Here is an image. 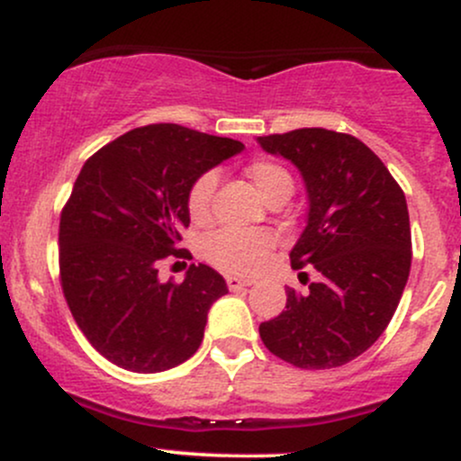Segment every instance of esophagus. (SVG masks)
<instances>
[{"label":"esophagus","mask_w":461,"mask_h":461,"mask_svg":"<svg viewBox=\"0 0 461 461\" xmlns=\"http://www.w3.org/2000/svg\"><path fill=\"white\" fill-rule=\"evenodd\" d=\"M225 282H227V288H230V290L247 288V285H251V284H253L251 279H245V277H236V275H227V277H225Z\"/></svg>","instance_id":"34e87169"}]
</instances>
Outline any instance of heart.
I'll use <instances>...</instances> for the list:
<instances>
[{
	"mask_svg": "<svg viewBox=\"0 0 461 461\" xmlns=\"http://www.w3.org/2000/svg\"><path fill=\"white\" fill-rule=\"evenodd\" d=\"M245 173L268 203L277 197L288 199L293 194V176L284 164L268 160V158H256L247 164ZM216 184H219L216 173L208 171L194 179L190 186L186 208L194 223H205L210 219ZM273 247L275 236L267 230H221L205 240L203 256L225 273L251 275L262 267Z\"/></svg>",
	"mask_w": 461,
	"mask_h": 461,
	"instance_id": "b5f03b06",
	"label": "heart"
}]
</instances>
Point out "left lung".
<instances>
[{"instance_id": "left-lung-1", "label": "left lung", "mask_w": 461, "mask_h": 461, "mask_svg": "<svg viewBox=\"0 0 461 461\" xmlns=\"http://www.w3.org/2000/svg\"><path fill=\"white\" fill-rule=\"evenodd\" d=\"M258 142L303 177L308 225L290 262L319 271L305 294L285 290V310L262 322L260 338L293 366H342L382 336L410 277L405 194L385 164L351 134L303 128L258 136Z\"/></svg>"}]
</instances>
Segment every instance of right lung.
<instances>
[{
  "mask_svg": "<svg viewBox=\"0 0 461 461\" xmlns=\"http://www.w3.org/2000/svg\"><path fill=\"white\" fill-rule=\"evenodd\" d=\"M242 149L238 140L156 123L84 162L60 214V282L77 327L116 366L160 373L199 348L225 279L190 264L182 284H164L158 267L168 256L190 258L177 247L194 179Z\"/></svg>",
  "mask_w": 461,
  "mask_h": 461,
  "instance_id": "1",
  "label": "right lung"
}]
</instances>
